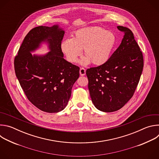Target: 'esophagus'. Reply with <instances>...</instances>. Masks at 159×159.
<instances>
[{
    "label": "esophagus",
    "instance_id": "esophagus-1",
    "mask_svg": "<svg viewBox=\"0 0 159 159\" xmlns=\"http://www.w3.org/2000/svg\"><path fill=\"white\" fill-rule=\"evenodd\" d=\"M79 72H80V75L81 76H83L85 74V69H84V68L83 67H81L80 69V70H79Z\"/></svg>",
    "mask_w": 159,
    "mask_h": 159
}]
</instances>
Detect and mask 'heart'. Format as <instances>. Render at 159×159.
<instances>
[{
  "mask_svg": "<svg viewBox=\"0 0 159 159\" xmlns=\"http://www.w3.org/2000/svg\"><path fill=\"white\" fill-rule=\"evenodd\" d=\"M116 42L115 33L101 27L91 26L76 31L71 39L61 43V49L70 62H76L84 50L85 57L80 61L82 64L91 62L94 65H101L109 59Z\"/></svg>",
  "mask_w": 159,
  "mask_h": 159,
  "instance_id": "1",
  "label": "heart"
}]
</instances>
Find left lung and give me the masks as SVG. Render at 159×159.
I'll list each match as a JSON object with an SVG mask.
<instances>
[{
    "label": "left lung",
    "instance_id": "1",
    "mask_svg": "<svg viewBox=\"0 0 159 159\" xmlns=\"http://www.w3.org/2000/svg\"><path fill=\"white\" fill-rule=\"evenodd\" d=\"M124 33L121 43L104 64L86 70L90 96L103 112L121 109L133 96L143 68V57L133 33L118 26Z\"/></svg>",
    "mask_w": 159,
    "mask_h": 159
}]
</instances>
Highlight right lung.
Here are the masks:
<instances>
[{"mask_svg": "<svg viewBox=\"0 0 159 159\" xmlns=\"http://www.w3.org/2000/svg\"><path fill=\"white\" fill-rule=\"evenodd\" d=\"M64 31L57 25L38 26L25 36L14 58L16 75L28 99L42 111H62L79 77L80 68L63 58L61 49ZM47 40L51 52L44 56H33L41 42Z\"/></svg>", "mask_w": 159, "mask_h": 159, "instance_id": "obj_1", "label": "right lung"}]
</instances>
